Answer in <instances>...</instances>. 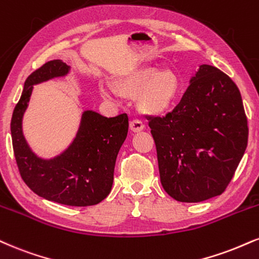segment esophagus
<instances>
[{
    "instance_id": "1",
    "label": "esophagus",
    "mask_w": 259,
    "mask_h": 259,
    "mask_svg": "<svg viewBox=\"0 0 259 259\" xmlns=\"http://www.w3.org/2000/svg\"><path fill=\"white\" fill-rule=\"evenodd\" d=\"M129 126H130V130H132L133 133H140V132H142L143 127H145V124H143L141 120L134 119L130 121Z\"/></svg>"
}]
</instances>
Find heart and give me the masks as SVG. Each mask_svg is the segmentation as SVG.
<instances>
[{
    "mask_svg": "<svg viewBox=\"0 0 259 259\" xmlns=\"http://www.w3.org/2000/svg\"><path fill=\"white\" fill-rule=\"evenodd\" d=\"M113 89L125 99H136L141 112L151 116H161L171 111L179 99L181 83L174 71L141 67L130 71L113 80ZM108 98V93L101 90Z\"/></svg>",
    "mask_w": 259,
    "mask_h": 259,
    "instance_id": "b5f03b06",
    "label": "heart"
}]
</instances>
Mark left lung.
Instances as JSON below:
<instances>
[{
	"mask_svg": "<svg viewBox=\"0 0 259 259\" xmlns=\"http://www.w3.org/2000/svg\"><path fill=\"white\" fill-rule=\"evenodd\" d=\"M160 182L177 201L221 195L247 147L248 127L236 84L200 65L179 105L165 117H148Z\"/></svg>",
	"mask_w": 259,
	"mask_h": 259,
	"instance_id": "8db88e82",
	"label": "left lung"
}]
</instances>
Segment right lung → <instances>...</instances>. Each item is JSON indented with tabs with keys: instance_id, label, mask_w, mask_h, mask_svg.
Masks as SVG:
<instances>
[{
	"instance_id": "right-lung-1",
	"label": "right lung",
	"mask_w": 259,
	"mask_h": 259,
	"mask_svg": "<svg viewBox=\"0 0 259 259\" xmlns=\"http://www.w3.org/2000/svg\"><path fill=\"white\" fill-rule=\"evenodd\" d=\"M70 66L62 60H52L27 77L12 116V143L21 179L31 191L62 205L90 206L111 192L118 152L127 135L126 114L107 118L84 111L72 143L52 159H42L31 151L21 126L33 85L66 76Z\"/></svg>"
}]
</instances>
